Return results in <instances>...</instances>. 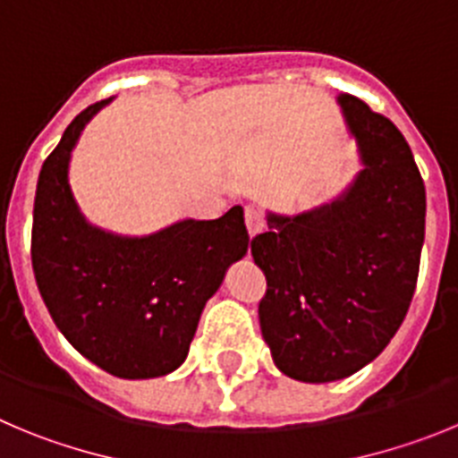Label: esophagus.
<instances>
[{"instance_id": "34e87169", "label": "esophagus", "mask_w": 458, "mask_h": 458, "mask_svg": "<svg viewBox=\"0 0 458 458\" xmlns=\"http://www.w3.org/2000/svg\"><path fill=\"white\" fill-rule=\"evenodd\" d=\"M244 219H246V228H249L250 237H255V234L265 230V216H262L255 208H246Z\"/></svg>"}]
</instances>
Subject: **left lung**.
Wrapping results in <instances>:
<instances>
[{"label":"left lung","mask_w":458,"mask_h":458,"mask_svg":"<svg viewBox=\"0 0 458 458\" xmlns=\"http://www.w3.org/2000/svg\"><path fill=\"white\" fill-rule=\"evenodd\" d=\"M362 168L331 203L285 216L250 242L267 278L258 308L276 368L303 383L347 378L402 327L424 244L427 196L402 131L358 98L337 96Z\"/></svg>","instance_id":"8db88e82"}]
</instances>
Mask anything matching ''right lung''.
Instances as JSON below:
<instances>
[{
  "mask_svg": "<svg viewBox=\"0 0 458 458\" xmlns=\"http://www.w3.org/2000/svg\"><path fill=\"white\" fill-rule=\"evenodd\" d=\"M109 102L86 106L40 168L31 265L56 328L81 356L114 377L155 378L184 362L205 303L249 250V233L239 205L146 237L90 225L68 166L81 130Z\"/></svg>",
  "mask_w": 458,
  "mask_h": 458,
  "instance_id": "1",
  "label": "right lung"
}]
</instances>
